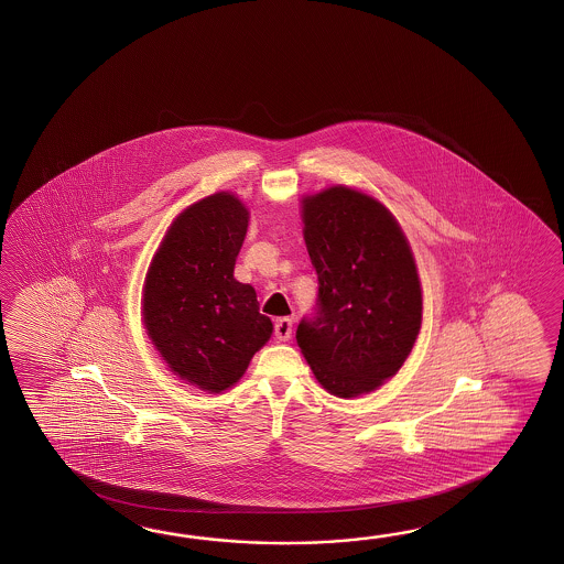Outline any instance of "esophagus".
<instances>
[{"instance_id":"obj_1","label":"esophagus","mask_w":564,"mask_h":564,"mask_svg":"<svg viewBox=\"0 0 564 564\" xmlns=\"http://www.w3.org/2000/svg\"><path fill=\"white\" fill-rule=\"evenodd\" d=\"M274 335H276L278 340H290L292 321L290 318H278L276 324H274Z\"/></svg>"}]
</instances>
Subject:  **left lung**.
Returning a JSON list of instances; mask_svg holds the SVG:
<instances>
[{"label":"left lung","mask_w":564,"mask_h":564,"mask_svg":"<svg viewBox=\"0 0 564 564\" xmlns=\"http://www.w3.org/2000/svg\"><path fill=\"white\" fill-rule=\"evenodd\" d=\"M302 219L318 296L299 347L333 395L369 393L401 369L420 333L413 253L383 205L348 187L302 199Z\"/></svg>","instance_id":"8db88e82"}]
</instances>
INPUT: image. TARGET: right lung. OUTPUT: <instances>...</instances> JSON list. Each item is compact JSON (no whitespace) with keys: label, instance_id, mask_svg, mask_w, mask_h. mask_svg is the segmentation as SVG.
I'll use <instances>...</instances> for the list:
<instances>
[{"label":"right lung","instance_id":"right-lung-1","mask_svg":"<svg viewBox=\"0 0 564 564\" xmlns=\"http://www.w3.org/2000/svg\"><path fill=\"white\" fill-rule=\"evenodd\" d=\"M248 229L238 197L216 193L181 214L144 282V326L171 371L204 391L240 381L272 335L250 284L234 278Z\"/></svg>","mask_w":564,"mask_h":564}]
</instances>
